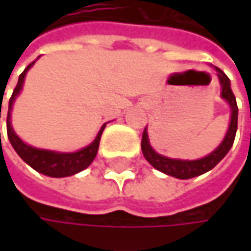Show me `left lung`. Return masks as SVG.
<instances>
[{
	"label": "left lung",
	"instance_id": "obj_1",
	"mask_svg": "<svg viewBox=\"0 0 251 251\" xmlns=\"http://www.w3.org/2000/svg\"><path fill=\"white\" fill-rule=\"evenodd\" d=\"M215 71H217L218 79H219V83H221V98L224 100H226L229 107H230V121H229V127H227L226 134H225V138L222 140V142L211 153H208L207 156H204L201 159L196 160L173 159V158L163 156V155L158 153L156 151L151 147L150 138H148V131H147V128L144 130L142 141H141V150H142V153H144L145 159L148 160L156 170H159V172L168 175V176L181 178V180L201 176V175L209 172L211 169L215 168L218 163L226 156V153L232 148V145H233L237 130L236 98H235V95L232 92L230 81L225 75V73L221 71L217 67H215Z\"/></svg>",
	"mask_w": 251,
	"mask_h": 251
}]
</instances>
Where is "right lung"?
<instances>
[{
  "label": "right lung",
  "instance_id": "add662e5",
  "mask_svg": "<svg viewBox=\"0 0 251 251\" xmlns=\"http://www.w3.org/2000/svg\"><path fill=\"white\" fill-rule=\"evenodd\" d=\"M39 58V57H37ZM36 63L33 61L32 64L27 65V68H25V71L19 75L18 85L15 88L14 93L9 99V106H8V116H6V132H8V138L11 145L14 147L15 152L26 162L30 168H33L36 172L50 176V177H68L76 175L79 172H82L83 169H86L91 165L98 150H99V142H100L101 132L104 130L106 124H103L100 130L98 132L96 138L93 140L92 144L88 147H85L82 150L75 151V152H57V151L50 150H42V148H34L32 145L26 144L18 137V134L15 132L12 126H11V111L12 106L16 99V96L21 93L24 88L25 76L27 71L32 68V65ZM0 117H1V107H0Z\"/></svg>",
  "mask_w": 251,
  "mask_h": 251
}]
</instances>
